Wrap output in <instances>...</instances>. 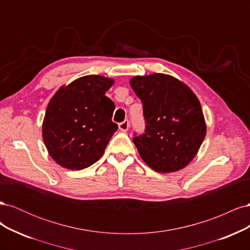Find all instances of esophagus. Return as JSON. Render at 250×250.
Instances as JSON below:
<instances>
[{
  "label": "esophagus",
  "instance_id": "1",
  "mask_svg": "<svg viewBox=\"0 0 250 250\" xmlns=\"http://www.w3.org/2000/svg\"><path fill=\"white\" fill-rule=\"evenodd\" d=\"M119 129L121 131H124V132L129 129V121L125 120V121H123L122 123H120L119 124Z\"/></svg>",
  "mask_w": 250,
  "mask_h": 250
}]
</instances>
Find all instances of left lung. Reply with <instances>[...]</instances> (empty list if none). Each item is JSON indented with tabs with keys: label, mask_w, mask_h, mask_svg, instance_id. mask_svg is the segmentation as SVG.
<instances>
[{
	"label": "left lung",
	"mask_w": 250,
	"mask_h": 250,
	"mask_svg": "<svg viewBox=\"0 0 250 250\" xmlns=\"http://www.w3.org/2000/svg\"><path fill=\"white\" fill-rule=\"evenodd\" d=\"M142 101L145 133L133 138L142 160L160 173L176 172L190 164L207 134L200 102L186 83L154 73L129 81Z\"/></svg>",
	"instance_id": "1"
}]
</instances>
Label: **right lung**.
I'll use <instances>...</instances> for the list:
<instances>
[{"instance_id":"add662e5","label":"right lung","mask_w":250,"mask_h":250,"mask_svg":"<svg viewBox=\"0 0 250 250\" xmlns=\"http://www.w3.org/2000/svg\"><path fill=\"white\" fill-rule=\"evenodd\" d=\"M115 80L87 75L59 87L42 121V140L50 156L69 170H82L99 161L118 125L115 104L105 96Z\"/></svg>"}]
</instances>
